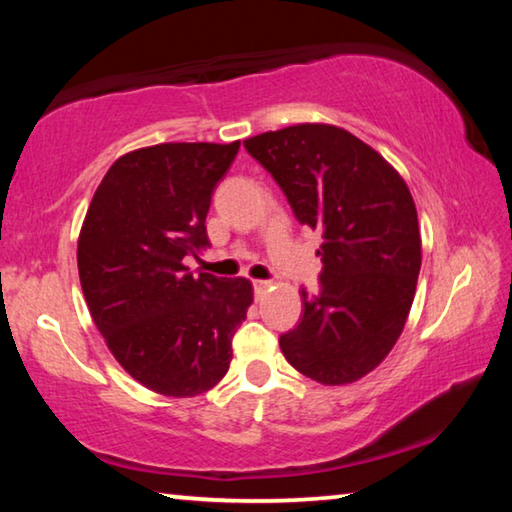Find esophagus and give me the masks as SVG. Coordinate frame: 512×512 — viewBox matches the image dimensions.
<instances>
[{
    "label": "esophagus",
    "instance_id": "1",
    "mask_svg": "<svg viewBox=\"0 0 512 512\" xmlns=\"http://www.w3.org/2000/svg\"><path fill=\"white\" fill-rule=\"evenodd\" d=\"M268 287H271V282H266V280H255V282H253V291H255L257 298L264 296Z\"/></svg>",
    "mask_w": 512,
    "mask_h": 512
}]
</instances>
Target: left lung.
<instances>
[{
	"label": "left lung",
	"mask_w": 512,
	"mask_h": 512,
	"mask_svg": "<svg viewBox=\"0 0 512 512\" xmlns=\"http://www.w3.org/2000/svg\"><path fill=\"white\" fill-rule=\"evenodd\" d=\"M302 225L323 232L320 291L302 289L282 354L302 375L343 386L375 370L400 339L422 264L413 196L404 178L359 137L298 124L248 137Z\"/></svg>",
	"instance_id": "1"
}]
</instances>
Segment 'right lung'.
I'll return each mask as SVG.
<instances>
[{
    "label": "right lung",
    "instance_id": "1",
    "mask_svg": "<svg viewBox=\"0 0 512 512\" xmlns=\"http://www.w3.org/2000/svg\"><path fill=\"white\" fill-rule=\"evenodd\" d=\"M241 142H169L112 164L79 235V277L112 357L142 386L194 397L219 384L246 320V277L194 275L183 264L210 246L212 192Z\"/></svg>",
    "mask_w": 512,
    "mask_h": 512
}]
</instances>
